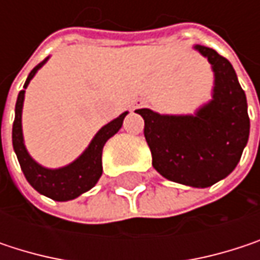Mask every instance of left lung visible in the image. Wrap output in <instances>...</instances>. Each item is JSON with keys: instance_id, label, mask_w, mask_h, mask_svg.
Returning <instances> with one entry per match:
<instances>
[{"instance_id": "left-lung-1", "label": "left lung", "mask_w": 260, "mask_h": 260, "mask_svg": "<svg viewBox=\"0 0 260 260\" xmlns=\"http://www.w3.org/2000/svg\"><path fill=\"white\" fill-rule=\"evenodd\" d=\"M194 48L212 66V101L194 116H162L149 108L135 113L144 119L153 169L169 181L206 188L235 170L248 141L250 119L231 61L211 48Z\"/></svg>"}]
</instances>
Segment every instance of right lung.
<instances>
[{
    "label": "right lung",
    "mask_w": 260,
    "mask_h": 260,
    "mask_svg": "<svg viewBox=\"0 0 260 260\" xmlns=\"http://www.w3.org/2000/svg\"><path fill=\"white\" fill-rule=\"evenodd\" d=\"M48 60V58H46ZM43 60L40 64H37L28 75L24 88L29 84V81L36 75V72L46 63ZM24 94L25 90H21L16 101L15 108V122L12 131V140H13V149L18 156V161L21 164V169L25 175L28 183L39 191L40 194L57 200V202H66L72 200L81 196L82 192L88 191L96 185L99 178L102 176V149L108 138H111L117 131L122 128L123 119L128 114L125 111L117 119L101 128L99 132L94 135L88 147L84 150V153L77 158L72 164L61 167V169H46L37 164L29 153L26 152L24 144V135H22V105H24Z\"/></svg>",
    "instance_id": "add662e5"
}]
</instances>
